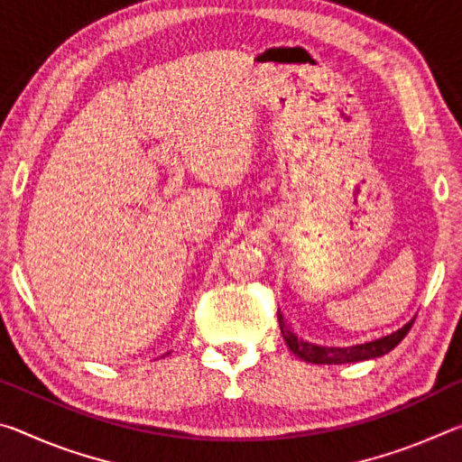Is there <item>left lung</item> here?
<instances>
[{"mask_svg":"<svg viewBox=\"0 0 462 462\" xmlns=\"http://www.w3.org/2000/svg\"><path fill=\"white\" fill-rule=\"evenodd\" d=\"M281 334H283V340L291 353L297 355L303 361L316 363V365H342V363H356V361H366V358L383 356L387 355L389 350H393L397 344H400L405 334L411 330L413 322L403 324L397 330L389 332L385 336H377V338L369 340H358V342H332V340H319L316 336L303 332L301 328L293 326L289 319L277 311Z\"/></svg>","mask_w":462,"mask_h":462,"instance_id":"obj_1","label":"left lung"}]
</instances>
